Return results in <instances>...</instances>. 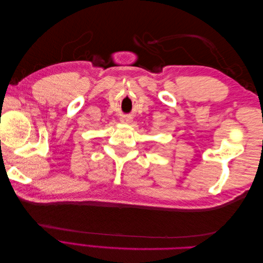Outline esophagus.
<instances>
[{
    "label": "esophagus",
    "instance_id": "esophagus-1",
    "mask_svg": "<svg viewBox=\"0 0 263 263\" xmlns=\"http://www.w3.org/2000/svg\"><path fill=\"white\" fill-rule=\"evenodd\" d=\"M122 122L123 123H130V118L129 117H123L122 118Z\"/></svg>",
    "mask_w": 263,
    "mask_h": 263
}]
</instances>
